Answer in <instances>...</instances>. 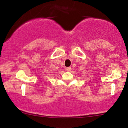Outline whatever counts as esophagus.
<instances>
[{
    "mask_svg": "<svg viewBox=\"0 0 128 128\" xmlns=\"http://www.w3.org/2000/svg\"><path fill=\"white\" fill-rule=\"evenodd\" d=\"M71 70V68L70 67V66H69V67H66V71H68V72H69V71H70Z\"/></svg>",
    "mask_w": 128,
    "mask_h": 128,
    "instance_id": "obj_1",
    "label": "esophagus"
}]
</instances>
